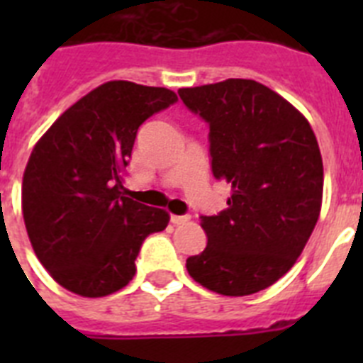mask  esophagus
<instances>
[{"instance_id": "esophagus-1", "label": "esophagus", "mask_w": 363, "mask_h": 363, "mask_svg": "<svg viewBox=\"0 0 363 363\" xmlns=\"http://www.w3.org/2000/svg\"><path fill=\"white\" fill-rule=\"evenodd\" d=\"M189 220H191V216H189V214H182V216H178V214H172L171 216V223H174V225H184V223H187Z\"/></svg>"}]
</instances>
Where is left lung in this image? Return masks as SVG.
I'll return each instance as SVG.
<instances>
[{
  "instance_id": "obj_1",
  "label": "left lung",
  "mask_w": 363,
  "mask_h": 363,
  "mask_svg": "<svg viewBox=\"0 0 363 363\" xmlns=\"http://www.w3.org/2000/svg\"><path fill=\"white\" fill-rule=\"evenodd\" d=\"M209 125L211 171L230 185L227 209L200 216L207 247L187 258L203 287L225 296L267 289L294 265L320 216L323 163L309 121L255 79L179 89Z\"/></svg>"
}]
</instances>
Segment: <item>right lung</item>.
<instances>
[{"label":"right lung","instance_id":"1","mask_svg":"<svg viewBox=\"0 0 363 363\" xmlns=\"http://www.w3.org/2000/svg\"><path fill=\"white\" fill-rule=\"evenodd\" d=\"M178 96L108 82L54 121L28 158L21 207L32 249L57 284L86 298L116 293L136 274L143 240L169 223L163 209L123 196L138 129Z\"/></svg>","mask_w":363,"mask_h":363}]
</instances>
